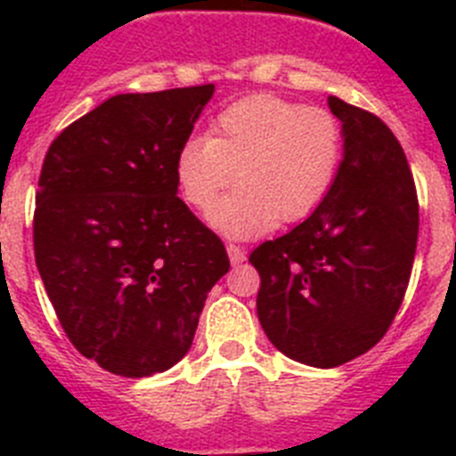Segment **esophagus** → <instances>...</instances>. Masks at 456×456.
Instances as JSON below:
<instances>
[{
  "mask_svg": "<svg viewBox=\"0 0 456 456\" xmlns=\"http://www.w3.org/2000/svg\"><path fill=\"white\" fill-rule=\"evenodd\" d=\"M228 257H231L232 265H240L247 260V248L240 247V244H228Z\"/></svg>",
  "mask_w": 456,
  "mask_h": 456,
  "instance_id": "34e87169",
  "label": "esophagus"
}]
</instances>
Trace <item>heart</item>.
<instances>
[{
    "instance_id": "heart-1",
    "label": "heart",
    "mask_w": 456,
    "mask_h": 456,
    "mask_svg": "<svg viewBox=\"0 0 456 456\" xmlns=\"http://www.w3.org/2000/svg\"><path fill=\"white\" fill-rule=\"evenodd\" d=\"M345 155V130L333 111L305 107L273 93L228 104L209 136H189L175 155V183L184 203L209 212L234 182L209 224L228 237H256L278 219L297 224L331 193Z\"/></svg>"
}]
</instances>
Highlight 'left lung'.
<instances>
[{
	"label": "left lung",
	"instance_id": "obj_1",
	"mask_svg": "<svg viewBox=\"0 0 456 456\" xmlns=\"http://www.w3.org/2000/svg\"><path fill=\"white\" fill-rule=\"evenodd\" d=\"M345 130L340 173L324 203L256 248L257 320L278 352L338 368L393 324L416 257L418 193L400 141L361 107L329 98Z\"/></svg>",
	"mask_w": 456,
	"mask_h": 456
}]
</instances>
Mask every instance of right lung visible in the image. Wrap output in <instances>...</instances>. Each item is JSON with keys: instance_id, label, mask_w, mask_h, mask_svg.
<instances>
[{"instance_id": "obj_1", "label": "right lung", "mask_w": 456, "mask_h": 456, "mask_svg": "<svg viewBox=\"0 0 456 456\" xmlns=\"http://www.w3.org/2000/svg\"><path fill=\"white\" fill-rule=\"evenodd\" d=\"M212 93L215 84L120 93L68 125L43 162L36 267L75 349L111 374L178 363L231 269L175 183L178 148Z\"/></svg>"}]
</instances>
